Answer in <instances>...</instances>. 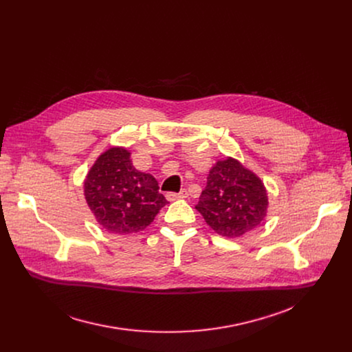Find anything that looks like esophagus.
Segmentation results:
<instances>
[{"mask_svg":"<svg viewBox=\"0 0 352 352\" xmlns=\"http://www.w3.org/2000/svg\"><path fill=\"white\" fill-rule=\"evenodd\" d=\"M188 196V190L186 189H181L178 193L175 192H167L166 193V197L167 200H177V199H184Z\"/></svg>","mask_w":352,"mask_h":352,"instance_id":"1","label":"esophagus"}]
</instances>
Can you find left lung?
<instances>
[{"label":"left lung","mask_w":352,"mask_h":352,"mask_svg":"<svg viewBox=\"0 0 352 352\" xmlns=\"http://www.w3.org/2000/svg\"><path fill=\"white\" fill-rule=\"evenodd\" d=\"M267 205L262 179L238 160L227 157L209 171L195 209L217 234L238 238L263 221Z\"/></svg>","instance_id":"left-lung-1"}]
</instances>
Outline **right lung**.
Listing matches in <instances>:
<instances>
[{
  "label": "right lung",
  "mask_w": 352,
  "mask_h": 352,
  "mask_svg": "<svg viewBox=\"0 0 352 352\" xmlns=\"http://www.w3.org/2000/svg\"><path fill=\"white\" fill-rule=\"evenodd\" d=\"M85 199L97 223L121 235L144 230L168 204L156 178L138 171L124 147L98 156L85 179Z\"/></svg>",
  "instance_id": "add662e5"
}]
</instances>
